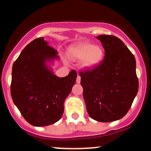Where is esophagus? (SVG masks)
<instances>
[{
	"label": "esophagus",
	"instance_id": "esophagus-1",
	"mask_svg": "<svg viewBox=\"0 0 151 151\" xmlns=\"http://www.w3.org/2000/svg\"><path fill=\"white\" fill-rule=\"evenodd\" d=\"M77 83H78V84H79V83H80V81H81V77H80V76H79L78 75L77 76Z\"/></svg>",
	"mask_w": 151,
	"mask_h": 151
}]
</instances>
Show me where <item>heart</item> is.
Instances as JSON below:
<instances>
[{"mask_svg": "<svg viewBox=\"0 0 151 151\" xmlns=\"http://www.w3.org/2000/svg\"><path fill=\"white\" fill-rule=\"evenodd\" d=\"M68 55L70 58L74 60L82 59V67L92 68L101 62L104 56V52L101 47L83 42L69 48Z\"/></svg>", "mask_w": 151, "mask_h": 151, "instance_id": "heart-1", "label": "heart"}]
</instances>
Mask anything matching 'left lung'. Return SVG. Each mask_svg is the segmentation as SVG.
I'll return each instance as SVG.
<instances>
[{"label": "left lung", "instance_id": "left-lung-1", "mask_svg": "<svg viewBox=\"0 0 151 151\" xmlns=\"http://www.w3.org/2000/svg\"><path fill=\"white\" fill-rule=\"evenodd\" d=\"M96 38L105 50L104 58L91 70L79 74L90 117L111 122L127 114L138 93L136 59L119 38L106 35Z\"/></svg>", "mask_w": 151, "mask_h": 151}]
</instances>
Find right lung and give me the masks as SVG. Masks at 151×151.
Wrapping results in <instances>:
<instances>
[{
    "mask_svg": "<svg viewBox=\"0 0 151 151\" xmlns=\"http://www.w3.org/2000/svg\"><path fill=\"white\" fill-rule=\"evenodd\" d=\"M57 54L56 50L40 37L29 43L13 63L12 99L24 119L32 126H49L60 120L65 99L76 82V71L61 78L47 67V61L59 58Z\"/></svg>",
    "mask_w": 151,
    "mask_h": 151,
    "instance_id": "1",
    "label": "right lung"
}]
</instances>
